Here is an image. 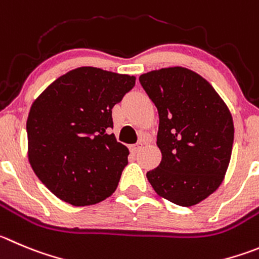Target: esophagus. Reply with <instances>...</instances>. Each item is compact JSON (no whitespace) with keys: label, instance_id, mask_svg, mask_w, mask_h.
Returning <instances> with one entry per match:
<instances>
[{"label":"esophagus","instance_id":"1","mask_svg":"<svg viewBox=\"0 0 259 259\" xmlns=\"http://www.w3.org/2000/svg\"><path fill=\"white\" fill-rule=\"evenodd\" d=\"M142 147H143V143H137V144H134V146H132V152H134V153H137V152L141 151Z\"/></svg>","mask_w":259,"mask_h":259}]
</instances>
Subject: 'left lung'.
<instances>
[{
	"label": "left lung",
	"instance_id": "obj_1",
	"mask_svg": "<svg viewBox=\"0 0 259 259\" xmlns=\"http://www.w3.org/2000/svg\"><path fill=\"white\" fill-rule=\"evenodd\" d=\"M159 116L162 159L147 179L158 195L194 206L221 185L231 158L234 122L213 87L197 72L175 66L139 76Z\"/></svg>",
	"mask_w": 259,
	"mask_h": 259
}]
</instances>
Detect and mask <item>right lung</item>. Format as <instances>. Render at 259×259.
I'll use <instances>...</instances> for the list:
<instances>
[{"label":"right lung","instance_id":"obj_1","mask_svg":"<svg viewBox=\"0 0 259 259\" xmlns=\"http://www.w3.org/2000/svg\"><path fill=\"white\" fill-rule=\"evenodd\" d=\"M134 85L135 76L84 66L60 76L33 102L29 162L57 198L80 207L115 192L129 151L108 130L113 106Z\"/></svg>","mask_w":259,"mask_h":259}]
</instances>
